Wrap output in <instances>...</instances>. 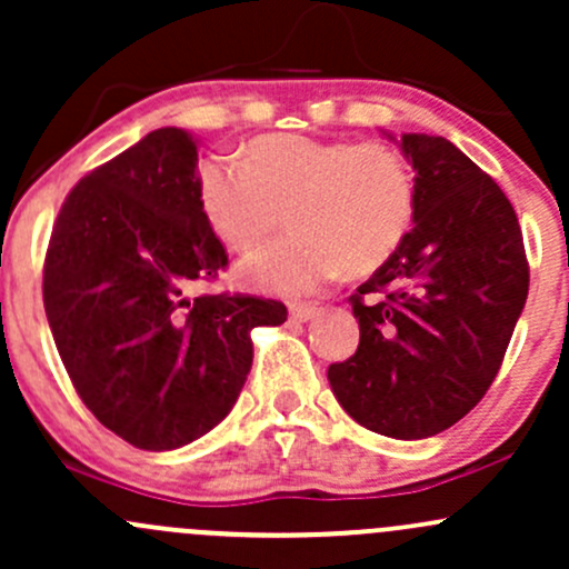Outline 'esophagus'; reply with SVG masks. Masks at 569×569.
<instances>
[{
	"label": "esophagus",
	"instance_id": "obj_1",
	"mask_svg": "<svg viewBox=\"0 0 569 569\" xmlns=\"http://www.w3.org/2000/svg\"><path fill=\"white\" fill-rule=\"evenodd\" d=\"M317 315V307H309V303H290V317L296 322H307Z\"/></svg>",
	"mask_w": 569,
	"mask_h": 569
}]
</instances>
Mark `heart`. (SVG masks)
Wrapping results in <instances>:
<instances>
[{"instance_id":"1","label":"heart","mask_w":569,"mask_h":569,"mask_svg":"<svg viewBox=\"0 0 569 569\" xmlns=\"http://www.w3.org/2000/svg\"><path fill=\"white\" fill-rule=\"evenodd\" d=\"M198 203L233 249L277 233L284 211L292 233L238 262V277L273 296H307L345 268L366 277L396 254L415 219V176L388 143L262 136L243 162L206 157Z\"/></svg>"}]
</instances>
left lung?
<instances>
[{"label": "left lung", "instance_id": "8db88e82", "mask_svg": "<svg viewBox=\"0 0 569 569\" xmlns=\"http://www.w3.org/2000/svg\"><path fill=\"white\" fill-rule=\"evenodd\" d=\"M399 146L415 170V224L350 298L358 350L331 363L328 382L369 431L426 439L491 388L527 303L529 266L491 176L439 136L407 132Z\"/></svg>", "mask_w": 569, "mask_h": 569}]
</instances>
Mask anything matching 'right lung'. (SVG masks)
Masks as SVG:
<instances>
[{
    "mask_svg": "<svg viewBox=\"0 0 569 569\" xmlns=\"http://www.w3.org/2000/svg\"><path fill=\"white\" fill-rule=\"evenodd\" d=\"M228 266L198 203V140L140 138L67 194L42 268L48 326L81 401L140 450H176L233 409L252 369V328L284 303L198 296Z\"/></svg>",
    "mask_w": 569,
    "mask_h": 569,
    "instance_id": "add662e5",
    "label": "right lung"
}]
</instances>
